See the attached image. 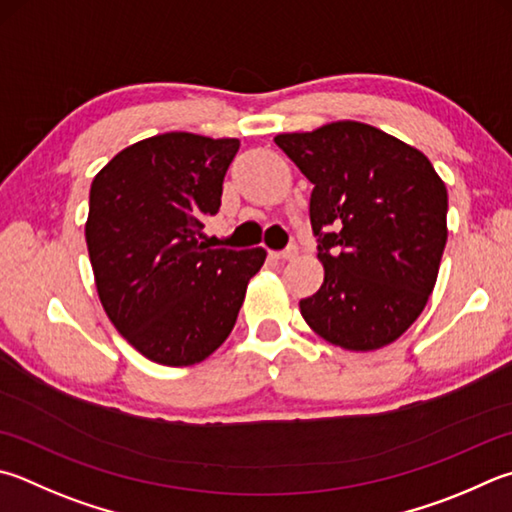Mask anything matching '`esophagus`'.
I'll return each instance as SVG.
<instances>
[{
    "label": "esophagus",
    "instance_id": "1",
    "mask_svg": "<svg viewBox=\"0 0 512 512\" xmlns=\"http://www.w3.org/2000/svg\"><path fill=\"white\" fill-rule=\"evenodd\" d=\"M297 255V248L295 246H288L284 250H273L271 257L275 259V262H286V259H293Z\"/></svg>",
    "mask_w": 512,
    "mask_h": 512
}]
</instances>
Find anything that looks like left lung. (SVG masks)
Here are the masks:
<instances>
[{"mask_svg":"<svg viewBox=\"0 0 512 512\" xmlns=\"http://www.w3.org/2000/svg\"><path fill=\"white\" fill-rule=\"evenodd\" d=\"M275 145L313 183L324 282L300 300L302 318L349 351L401 338L425 309L448 241L441 176L416 147L356 120L277 134Z\"/></svg>","mask_w":512,"mask_h":512,"instance_id":"8db88e82","label":"left lung"}]
</instances>
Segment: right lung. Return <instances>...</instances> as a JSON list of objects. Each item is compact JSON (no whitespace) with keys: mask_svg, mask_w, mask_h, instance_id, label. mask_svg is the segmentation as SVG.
<instances>
[{"mask_svg":"<svg viewBox=\"0 0 512 512\" xmlns=\"http://www.w3.org/2000/svg\"><path fill=\"white\" fill-rule=\"evenodd\" d=\"M237 138L167 132L118 152L96 174L85 226L102 309L159 365L206 360L230 336L264 248H208Z\"/></svg>","mask_w":512,"mask_h":512,"instance_id":"1","label":"right lung"}]
</instances>
